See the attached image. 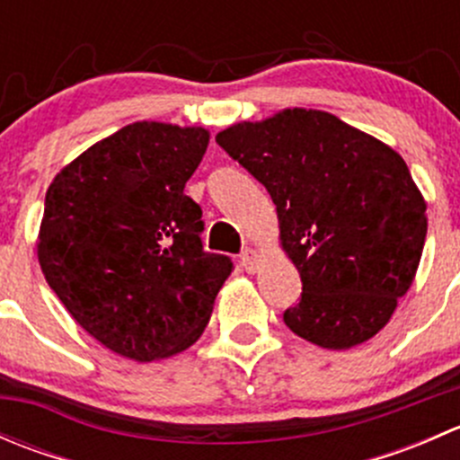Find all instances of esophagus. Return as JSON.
I'll return each mask as SVG.
<instances>
[{
    "instance_id": "1",
    "label": "esophagus",
    "mask_w": 460,
    "mask_h": 460,
    "mask_svg": "<svg viewBox=\"0 0 460 460\" xmlns=\"http://www.w3.org/2000/svg\"><path fill=\"white\" fill-rule=\"evenodd\" d=\"M240 262H243V267L247 269L249 273H256L258 271V264H260V256H258L256 249H244L243 258H240Z\"/></svg>"
}]
</instances>
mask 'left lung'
Wrapping results in <instances>:
<instances>
[{
    "mask_svg": "<svg viewBox=\"0 0 460 460\" xmlns=\"http://www.w3.org/2000/svg\"><path fill=\"white\" fill-rule=\"evenodd\" d=\"M271 196L303 296L285 324L323 349L374 338L410 291L428 202L389 144L318 109H282L216 136Z\"/></svg>",
    "mask_w": 460,
    "mask_h": 460,
    "instance_id": "8db88e82",
    "label": "left lung"
}]
</instances>
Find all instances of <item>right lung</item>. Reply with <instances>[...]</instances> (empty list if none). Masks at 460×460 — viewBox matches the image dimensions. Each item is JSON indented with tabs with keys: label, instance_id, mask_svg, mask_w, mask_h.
<instances>
[{
	"label": "right lung",
	"instance_id": "obj_1",
	"mask_svg": "<svg viewBox=\"0 0 460 460\" xmlns=\"http://www.w3.org/2000/svg\"><path fill=\"white\" fill-rule=\"evenodd\" d=\"M208 128L133 122L59 169L46 191L37 260L75 323L136 363L202 336L234 271L200 243L202 208L184 184Z\"/></svg>",
	"mask_w": 460,
	"mask_h": 460
}]
</instances>
